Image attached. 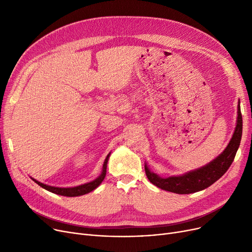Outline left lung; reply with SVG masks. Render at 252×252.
<instances>
[{"instance_id": "obj_1", "label": "left lung", "mask_w": 252, "mask_h": 252, "mask_svg": "<svg viewBox=\"0 0 252 252\" xmlns=\"http://www.w3.org/2000/svg\"><path fill=\"white\" fill-rule=\"evenodd\" d=\"M238 116L235 131L228 146L216 159L206 165L189 171L182 176H173L161 178L151 171L147 164H145V171L148 180L162 190L177 194H190L204 190L211 186L215 182L221 178L231 166L235 155L239 148L242 137V114L240 109V102H238Z\"/></svg>"}]
</instances>
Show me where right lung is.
I'll use <instances>...</instances> for the list:
<instances>
[{"instance_id":"add662e5","label":"right lung","mask_w":252,"mask_h":252,"mask_svg":"<svg viewBox=\"0 0 252 252\" xmlns=\"http://www.w3.org/2000/svg\"><path fill=\"white\" fill-rule=\"evenodd\" d=\"M109 156H110V153L106 156L105 160H104V163H103V168H102V173L101 175L94 181H92L90 183H87V184H84V185H79V186H76V187H70V188H59V187H53V186H49V185H46V184H43L41 182H38L34 179H32L38 186H41L42 188L52 192V193H55V194H58V195H61V196H66V197H75V196H81V195H85V194H88L90 192H92L93 190H95L99 185L103 182L105 176H106V168H107V162H108V159H109Z\"/></svg>"}]
</instances>
